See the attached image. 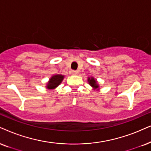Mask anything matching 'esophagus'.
Returning a JSON list of instances; mask_svg holds the SVG:
<instances>
[{
    "label": "esophagus",
    "instance_id": "esophagus-1",
    "mask_svg": "<svg viewBox=\"0 0 151 151\" xmlns=\"http://www.w3.org/2000/svg\"><path fill=\"white\" fill-rule=\"evenodd\" d=\"M71 74H72V75H77L78 72L77 71H75V70H72Z\"/></svg>",
    "mask_w": 151,
    "mask_h": 151
}]
</instances>
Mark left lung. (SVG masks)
<instances>
[{"instance_id": "8db88e82", "label": "left lung", "mask_w": 151, "mask_h": 151, "mask_svg": "<svg viewBox=\"0 0 151 151\" xmlns=\"http://www.w3.org/2000/svg\"><path fill=\"white\" fill-rule=\"evenodd\" d=\"M89 82V84L91 86L95 88H98L99 87L98 85L97 84V81L96 80L94 79V78L91 77V78H88V80Z\"/></svg>"}]
</instances>
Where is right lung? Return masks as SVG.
<instances>
[{"instance_id": "obj_1", "label": "right lung", "mask_w": 151, "mask_h": 151, "mask_svg": "<svg viewBox=\"0 0 151 151\" xmlns=\"http://www.w3.org/2000/svg\"><path fill=\"white\" fill-rule=\"evenodd\" d=\"M64 76L60 75V74H56V75L53 76L49 80L47 88L49 89H53L58 86L61 83L63 79Z\"/></svg>"}]
</instances>
